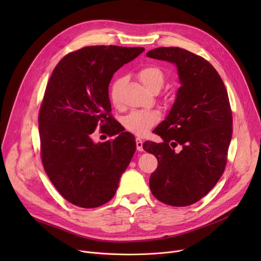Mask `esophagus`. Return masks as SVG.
Instances as JSON below:
<instances>
[{
	"label": "esophagus",
	"mask_w": 261,
	"mask_h": 261,
	"mask_svg": "<svg viewBox=\"0 0 261 261\" xmlns=\"http://www.w3.org/2000/svg\"><path fill=\"white\" fill-rule=\"evenodd\" d=\"M135 140H136V147H137V151L142 152V151H143V148H142V140H141L139 137H137Z\"/></svg>",
	"instance_id": "obj_1"
}]
</instances>
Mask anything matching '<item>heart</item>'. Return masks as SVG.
<instances>
[{
	"label": "heart",
	"mask_w": 261,
	"mask_h": 261,
	"mask_svg": "<svg viewBox=\"0 0 261 261\" xmlns=\"http://www.w3.org/2000/svg\"><path fill=\"white\" fill-rule=\"evenodd\" d=\"M137 77L139 82L148 91L160 89L164 82V74L162 70L154 65H148L141 68ZM123 79H118L110 89V100L115 106L120 105V89L123 84ZM160 120V115L154 110H134L124 118L123 124L127 131L135 135H143L145 132L155 126Z\"/></svg>",
	"instance_id": "1"
}]
</instances>
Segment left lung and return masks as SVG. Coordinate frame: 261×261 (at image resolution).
I'll return each mask as SVG.
<instances>
[{
	"label": "left lung",
	"mask_w": 261,
	"mask_h": 261,
	"mask_svg": "<svg viewBox=\"0 0 261 261\" xmlns=\"http://www.w3.org/2000/svg\"><path fill=\"white\" fill-rule=\"evenodd\" d=\"M146 57L174 64L180 84L169 114L153 131L163 142L142 145L158 160L150 188L163 203L187 206L205 196L224 172L232 136L228 94L216 69L195 54L158 47Z\"/></svg>",
	"instance_id": "left-lung-1"
}]
</instances>
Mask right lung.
<instances>
[{
  "label": "right lung",
  "mask_w": 261,
  "mask_h": 261,
  "mask_svg": "<svg viewBox=\"0 0 261 261\" xmlns=\"http://www.w3.org/2000/svg\"><path fill=\"white\" fill-rule=\"evenodd\" d=\"M143 47L87 46L65 56L46 86L38 118L41 158L49 179L74 205L93 208L108 202L136 150L135 137L110 117L108 86L124 64ZM115 123L117 137L96 144L91 133Z\"/></svg>",
  "instance_id": "right-lung-1"
}]
</instances>
